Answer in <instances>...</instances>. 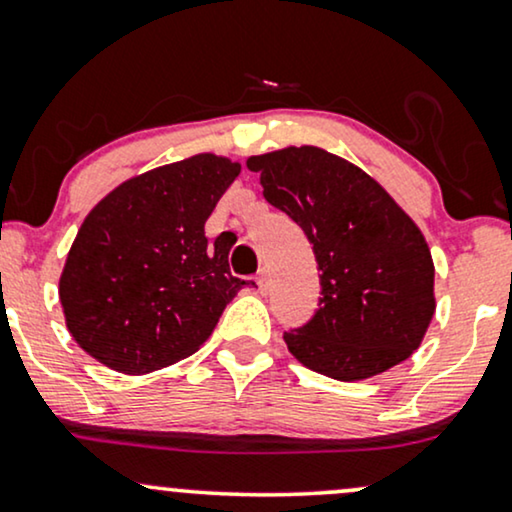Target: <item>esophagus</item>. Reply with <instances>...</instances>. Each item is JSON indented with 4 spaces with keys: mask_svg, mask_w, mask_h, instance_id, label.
Here are the masks:
<instances>
[{
    "mask_svg": "<svg viewBox=\"0 0 512 512\" xmlns=\"http://www.w3.org/2000/svg\"><path fill=\"white\" fill-rule=\"evenodd\" d=\"M257 281V286H260V293H267V288H269V278H267V271H260V276L255 278Z\"/></svg>",
    "mask_w": 512,
    "mask_h": 512,
    "instance_id": "esophagus-1",
    "label": "esophagus"
}]
</instances>
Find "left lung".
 <instances>
[{
    "instance_id": "8db88e82",
    "label": "left lung",
    "mask_w": 512,
    "mask_h": 512,
    "mask_svg": "<svg viewBox=\"0 0 512 512\" xmlns=\"http://www.w3.org/2000/svg\"><path fill=\"white\" fill-rule=\"evenodd\" d=\"M264 198L302 226L321 271L319 309L283 333L302 366L342 383L401 364L435 314V264L423 231L383 186L319 146L250 155Z\"/></svg>"
}]
</instances>
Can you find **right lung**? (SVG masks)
Returning a JSON list of instances; mask_svg holds the SVG:
<instances>
[{
  "mask_svg": "<svg viewBox=\"0 0 512 512\" xmlns=\"http://www.w3.org/2000/svg\"><path fill=\"white\" fill-rule=\"evenodd\" d=\"M241 165L198 153L155 167L84 217L58 281L66 326L89 357L146 375L191 357L248 286L229 245L208 248L205 222Z\"/></svg>",
  "mask_w": 512,
  "mask_h": 512,
  "instance_id": "obj_1",
  "label": "right lung"
}]
</instances>
